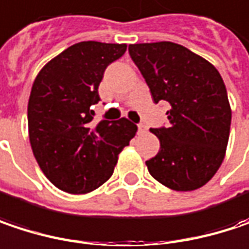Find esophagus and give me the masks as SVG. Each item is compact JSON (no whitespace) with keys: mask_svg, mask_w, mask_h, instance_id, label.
Listing matches in <instances>:
<instances>
[{"mask_svg":"<svg viewBox=\"0 0 249 249\" xmlns=\"http://www.w3.org/2000/svg\"><path fill=\"white\" fill-rule=\"evenodd\" d=\"M148 131V128H147V125H144V124H138V132L140 134H145Z\"/></svg>","mask_w":249,"mask_h":249,"instance_id":"34e87169","label":"esophagus"}]
</instances>
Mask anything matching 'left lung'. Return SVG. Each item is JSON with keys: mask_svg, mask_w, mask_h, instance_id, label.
Wrapping results in <instances>:
<instances>
[{"mask_svg": "<svg viewBox=\"0 0 249 249\" xmlns=\"http://www.w3.org/2000/svg\"><path fill=\"white\" fill-rule=\"evenodd\" d=\"M128 51L154 102L171 105L168 126L151 128L160 152L145 161L149 174L174 191L201 188L221 167L230 138L231 107L219 72L170 41L131 44Z\"/></svg>", "mask_w": 249, "mask_h": 249, "instance_id": "1", "label": "left lung"}]
</instances>
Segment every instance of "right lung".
Segmentation results:
<instances>
[{
    "mask_svg": "<svg viewBox=\"0 0 249 249\" xmlns=\"http://www.w3.org/2000/svg\"><path fill=\"white\" fill-rule=\"evenodd\" d=\"M125 44L82 41L53 58L36 75L28 101V132L35 160L59 190L87 194L114 172L118 154L137 125L92 123V105L107 67L124 55Z\"/></svg>",
    "mask_w": 249,
    "mask_h": 249,
    "instance_id": "obj_1",
    "label": "right lung"
}]
</instances>
